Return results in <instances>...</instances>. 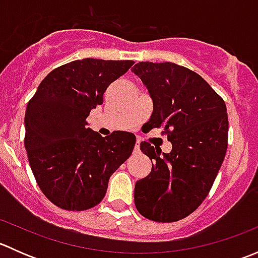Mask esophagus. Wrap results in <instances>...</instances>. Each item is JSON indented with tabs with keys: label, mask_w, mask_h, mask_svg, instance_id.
<instances>
[{
	"label": "esophagus",
	"mask_w": 258,
	"mask_h": 258,
	"mask_svg": "<svg viewBox=\"0 0 258 258\" xmlns=\"http://www.w3.org/2000/svg\"><path fill=\"white\" fill-rule=\"evenodd\" d=\"M140 151H141V150H140V144L137 142V144L135 145V147H134V153H135V155H139Z\"/></svg>",
	"instance_id": "obj_1"
}]
</instances>
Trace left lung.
<instances>
[{
  "mask_svg": "<svg viewBox=\"0 0 258 258\" xmlns=\"http://www.w3.org/2000/svg\"><path fill=\"white\" fill-rule=\"evenodd\" d=\"M148 90L151 128H163L168 153L141 142L152 170L135 184L142 216L175 222L194 212L209 195L227 150L228 118L222 98L200 75L172 62H140L132 69Z\"/></svg>",
  "mask_w": 258,
  "mask_h": 258,
  "instance_id": "1",
  "label": "left lung"
}]
</instances>
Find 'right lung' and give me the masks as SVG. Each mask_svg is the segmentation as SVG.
Wrapping results in <instances>:
<instances>
[{
    "label": "right lung",
    "instance_id": "right-lung-1",
    "mask_svg": "<svg viewBox=\"0 0 258 258\" xmlns=\"http://www.w3.org/2000/svg\"><path fill=\"white\" fill-rule=\"evenodd\" d=\"M134 61L83 58L51 71L28 102L25 147L41 191L56 206L83 211L102 201L111 175L131 156L136 136L88 127L91 110Z\"/></svg>",
    "mask_w": 258,
    "mask_h": 258
}]
</instances>
